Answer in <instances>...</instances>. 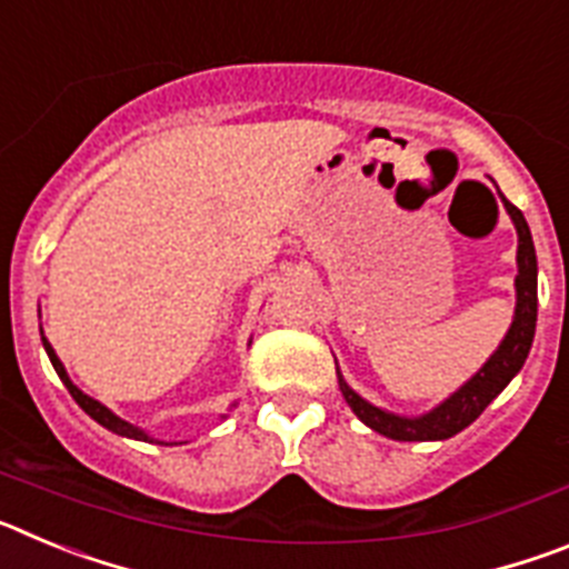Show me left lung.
I'll list each match as a JSON object with an SVG mask.
<instances>
[{
	"label": "left lung",
	"instance_id": "obj_1",
	"mask_svg": "<svg viewBox=\"0 0 569 569\" xmlns=\"http://www.w3.org/2000/svg\"><path fill=\"white\" fill-rule=\"evenodd\" d=\"M507 213H510L516 233H519V253H516V264H519V276H516V313H512V325L507 336L501 339L499 350L485 361L479 373L467 379L465 385L456 390L450 399L441 401L425 416H396L387 413L381 407L370 405L361 399L353 387L347 385L339 373V387L345 401L350 405L356 416L365 421L370 430L387 436L396 441H441L450 436L461 433L467 425L479 419L485 413V407L490 405L496 396L505 390L512 381V376L525 367L527 353L532 347V336H536V310H539V264H536V248H532V236L527 228V219L512 202H507L501 196Z\"/></svg>",
	"mask_w": 569,
	"mask_h": 569
}]
</instances>
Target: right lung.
I'll return each mask as SVG.
<instances>
[{
    "instance_id": "1",
    "label": "right lung",
    "mask_w": 569,
    "mask_h": 569,
    "mask_svg": "<svg viewBox=\"0 0 569 569\" xmlns=\"http://www.w3.org/2000/svg\"><path fill=\"white\" fill-rule=\"evenodd\" d=\"M42 345H44V353H48L50 365H53V370H57V373H59V379H62V385L68 387V393L73 396V401H77V405L82 407V410H84V413L90 416V419H93V421H99V425H102V427H108L110 433H116V436H124V439H136V441H153V439H150L148 433H144V430H139V427H133V425H130V421L119 419V416H116L113 410H108V407H104L102 401L90 399L88 393H82V390H79V387L73 385V381H70L68 370H64V365H62V361H59L57 350H53V347H50V341L44 339V336H42Z\"/></svg>"
}]
</instances>
